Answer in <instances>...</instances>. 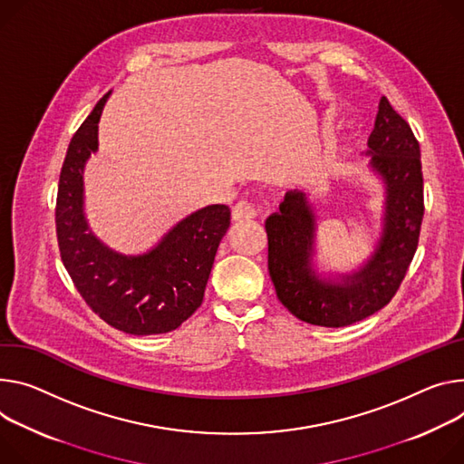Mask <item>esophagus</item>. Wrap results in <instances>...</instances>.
<instances>
[{"label":"esophagus","instance_id":"obj_1","mask_svg":"<svg viewBox=\"0 0 464 464\" xmlns=\"http://www.w3.org/2000/svg\"><path fill=\"white\" fill-rule=\"evenodd\" d=\"M256 215H257L256 207L251 205L249 201H246V199H242V201L233 205V220H237V222L251 220V218H256Z\"/></svg>","mask_w":464,"mask_h":464}]
</instances>
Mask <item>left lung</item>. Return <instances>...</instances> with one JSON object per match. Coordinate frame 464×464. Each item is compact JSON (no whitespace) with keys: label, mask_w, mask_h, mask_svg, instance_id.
Here are the masks:
<instances>
[{"label":"left lung","mask_w":464,"mask_h":464,"mask_svg":"<svg viewBox=\"0 0 464 464\" xmlns=\"http://www.w3.org/2000/svg\"><path fill=\"white\" fill-rule=\"evenodd\" d=\"M368 168L383 183V227L373 254L352 274L322 276L314 268L316 213L309 196L290 190L265 222L268 272L279 302L296 318L343 327L383 309L400 288L424 218L420 144L409 123L383 96L368 139Z\"/></svg>","instance_id":"obj_1"}]
</instances>
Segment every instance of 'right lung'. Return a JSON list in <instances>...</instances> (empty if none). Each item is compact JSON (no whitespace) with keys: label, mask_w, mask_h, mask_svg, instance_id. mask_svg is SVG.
<instances>
[{"label":"right lung","mask_w":464,"mask_h":464,"mask_svg":"<svg viewBox=\"0 0 464 464\" xmlns=\"http://www.w3.org/2000/svg\"><path fill=\"white\" fill-rule=\"evenodd\" d=\"M109 96L81 123L64 157L55 207L61 259L82 300L109 325L130 334L168 333L201 305L231 210L227 205L198 208L140 256L105 246L85 218L82 172L98 151V123Z\"/></svg>","instance_id":"obj_1"}]
</instances>
